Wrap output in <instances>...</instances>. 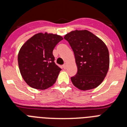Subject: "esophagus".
I'll return each instance as SVG.
<instances>
[{
    "instance_id": "obj_1",
    "label": "esophagus",
    "mask_w": 127,
    "mask_h": 127,
    "mask_svg": "<svg viewBox=\"0 0 127 127\" xmlns=\"http://www.w3.org/2000/svg\"><path fill=\"white\" fill-rule=\"evenodd\" d=\"M67 64H65L63 65H62L63 69H65L66 68H67Z\"/></svg>"
}]
</instances>
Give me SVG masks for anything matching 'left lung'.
I'll return each mask as SVG.
<instances>
[{
	"label": "left lung",
	"mask_w": 127,
	"mask_h": 127,
	"mask_svg": "<svg viewBox=\"0 0 127 127\" xmlns=\"http://www.w3.org/2000/svg\"><path fill=\"white\" fill-rule=\"evenodd\" d=\"M75 54L77 73L71 80L80 90L99 86L108 73L110 56L107 47L100 38L87 30H73L65 35Z\"/></svg>",
	"instance_id": "1"
}]
</instances>
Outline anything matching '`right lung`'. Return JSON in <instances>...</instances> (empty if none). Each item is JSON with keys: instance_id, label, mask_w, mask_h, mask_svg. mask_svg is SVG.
Instances as JSON below:
<instances>
[{"instance_id": "obj_1", "label": "right lung", "mask_w": 127, "mask_h": 127, "mask_svg": "<svg viewBox=\"0 0 127 127\" xmlns=\"http://www.w3.org/2000/svg\"><path fill=\"white\" fill-rule=\"evenodd\" d=\"M62 39L61 35L41 32L23 45L18 54L19 68L29 86L43 90L56 82L61 69L54 63L52 51Z\"/></svg>"}]
</instances>
